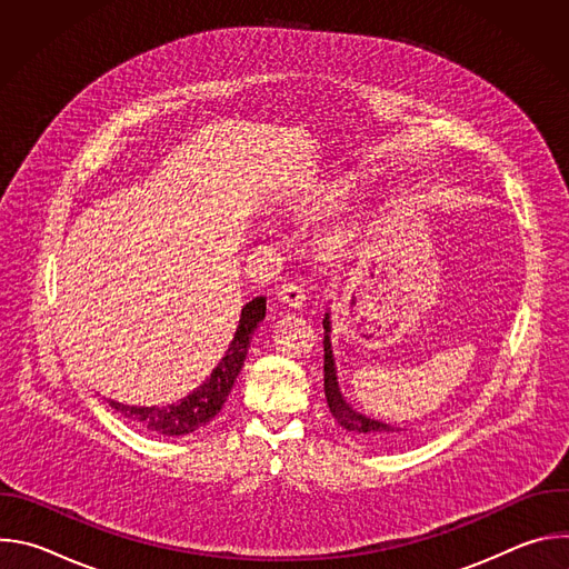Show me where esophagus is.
<instances>
[{
    "instance_id": "1",
    "label": "esophagus",
    "mask_w": 569,
    "mask_h": 569,
    "mask_svg": "<svg viewBox=\"0 0 569 569\" xmlns=\"http://www.w3.org/2000/svg\"><path fill=\"white\" fill-rule=\"evenodd\" d=\"M279 297H281V301H286L288 306H295V308H299L306 301V292H303L301 283H297V281L281 283L279 286Z\"/></svg>"
}]
</instances>
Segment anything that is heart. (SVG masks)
Listing matches in <instances>:
<instances>
[{
    "instance_id": "b5f03b06",
    "label": "heart",
    "mask_w": 569,
    "mask_h": 569,
    "mask_svg": "<svg viewBox=\"0 0 569 569\" xmlns=\"http://www.w3.org/2000/svg\"><path fill=\"white\" fill-rule=\"evenodd\" d=\"M345 193H347V191H336V196H345Z\"/></svg>"
}]
</instances>
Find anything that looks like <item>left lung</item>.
Returning a JSON list of instances; mask_svg holds the SVG:
<instances>
[{
  "label": "left lung",
  "mask_w": 569,
  "mask_h": 569,
  "mask_svg": "<svg viewBox=\"0 0 569 569\" xmlns=\"http://www.w3.org/2000/svg\"><path fill=\"white\" fill-rule=\"evenodd\" d=\"M323 393H327V402H329V410L331 415L336 417V421L362 437L365 441L369 443H380V446H389V443H396L400 441V435L402 430L400 428H393V426H387V423H380L376 419H369L360 412H356L351 405L345 400L342 391H340V385H338V376H336V360H333V351H331V321H329V312L327 317H323Z\"/></svg>",
  "instance_id": "left-lung-1"
}]
</instances>
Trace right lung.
<instances>
[{
	"label": "right lung",
	"instance_id": "right-lung-1",
	"mask_svg": "<svg viewBox=\"0 0 569 569\" xmlns=\"http://www.w3.org/2000/svg\"><path fill=\"white\" fill-rule=\"evenodd\" d=\"M266 317V297H257L246 308L240 310L238 329L233 333V340L229 342L227 353L218 362V367L211 371V376L193 389L189 396H184L180 402L167 405V408H137V405H123L117 400H110V408H114L123 419L132 421L134 426L161 435V437H182L191 435L198 428L207 426L220 410L231 393L233 380L246 362L250 340L254 336V329Z\"/></svg>",
	"mask_w": 569,
	"mask_h": 569
}]
</instances>
